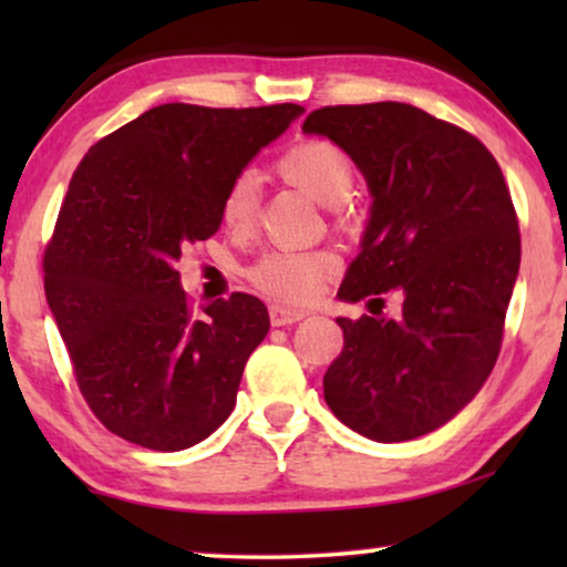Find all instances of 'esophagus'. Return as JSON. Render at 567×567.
<instances>
[{
  "instance_id": "esophagus-1",
  "label": "esophagus",
  "mask_w": 567,
  "mask_h": 567,
  "mask_svg": "<svg viewBox=\"0 0 567 567\" xmlns=\"http://www.w3.org/2000/svg\"><path fill=\"white\" fill-rule=\"evenodd\" d=\"M268 315H270V322H274V328H286V324L299 322L301 317H305L301 309H289V307H281V305L270 307Z\"/></svg>"
}]
</instances>
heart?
<instances>
[{
  "label": "heart",
  "instance_id": "b5f03b06",
  "mask_svg": "<svg viewBox=\"0 0 567 567\" xmlns=\"http://www.w3.org/2000/svg\"><path fill=\"white\" fill-rule=\"evenodd\" d=\"M276 175L307 196L330 208L338 224L355 219V200L351 196L355 183V162L346 146L330 138H301L291 144L274 162ZM260 214V185L252 173H239L227 183L219 200V216L229 231H250ZM332 260L324 250H270L247 268L255 289L270 299L301 305L309 301L330 276Z\"/></svg>",
  "mask_w": 567,
  "mask_h": 567
}]
</instances>
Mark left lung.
Segmentation results:
<instances>
[{"instance_id": "obj_1", "label": "left lung", "mask_w": 567, "mask_h": 567, "mask_svg": "<svg viewBox=\"0 0 567 567\" xmlns=\"http://www.w3.org/2000/svg\"><path fill=\"white\" fill-rule=\"evenodd\" d=\"M307 134L346 146L367 177L371 219L338 297H400L394 317H340L343 351L324 371V402L374 441L436 431L480 392L501 353L522 235L487 146L408 103L328 105Z\"/></svg>"}]
</instances>
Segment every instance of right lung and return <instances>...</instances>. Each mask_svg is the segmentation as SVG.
<instances>
[{"mask_svg": "<svg viewBox=\"0 0 567 567\" xmlns=\"http://www.w3.org/2000/svg\"><path fill=\"white\" fill-rule=\"evenodd\" d=\"M299 113L165 103L100 138L74 169L43 286L76 386L115 436L181 452L235 410L268 309L235 291L196 312L177 260L219 229L227 183Z\"/></svg>", "mask_w": 567, "mask_h": 567, "instance_id": "right-lung-1", "label": "right lung"}]
</instances>
